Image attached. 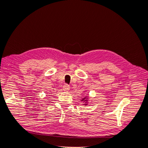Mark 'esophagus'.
I'll use <instances>...</instances> for the list:
<instances>
[{
    "label": "esophagus",
    "mask_w": 148,
    "mask_h": 148,
    "mask_svg": "<svg viewBox=\"0 0 148 148\" xmlns=\"http://www.w3.org/2000/svg\"><path fill=\"white\" fill-rule=\"evenodd\" d=\"M63 90L64 91H69L70 90V86L68 84H65L63 86Z\"/></svg>",
    "instance_id": "34e87169"
}]
</instances>
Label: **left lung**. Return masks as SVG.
<instances>
[{
  "instance_id": "1",
  "label": "left lung",
  "mask_w": 148,
  "mask_h": 148,
  "mask_svg": "<svg viewBox=\"0 0 148 148\" xmlns=\"http://www.w3.org/2000/svg\"><path fill=\"white\" fill-rule=\"evenodd\" d=\"M81 101L83 102V106H88V101H89V96H86L82 98V100H80Z\"/></svg>"
}]
</instances>
